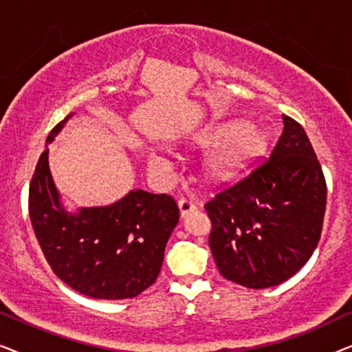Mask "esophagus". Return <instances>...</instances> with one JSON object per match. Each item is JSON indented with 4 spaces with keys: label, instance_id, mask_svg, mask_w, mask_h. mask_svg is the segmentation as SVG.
<instances>
[{
    "label": "esophagus",
    "instance_id": "34e87169",
    "mask_svg": "<svg viewBox=\"0 0 352 352\" xmlns=\"http://www.w3.org/2000/svg\"><path fill=\"white\" fill-rule=\"evenodd\" d=\"M195 210H197V205L194 204V201H190V200H187V199H181L179 200V211H181L182 218H186L187 214L194 213Z\"/></svg>",
    "mask_w": 352,
    "mask_h": 352
}]
</instances>
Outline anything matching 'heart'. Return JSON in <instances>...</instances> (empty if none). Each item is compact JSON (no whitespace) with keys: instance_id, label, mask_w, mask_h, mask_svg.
Masks as SVG:
<instances>
[{"instance_id":"b5f03b06","label":"heart","mask_w":352,"mask_h":352,"mask_svg":"<svg viewBox=\"0 0 352 352\" xmlns=\"http://www.w3.org/2000/svg\"><path fill=\"white\" fill-rule=\"evenodd\" d=\"M200 142L204 146L220 144L210 153L208 160H206V168H208L211 177L224 179V177L240 170L250 158H253L261 151L264 136L258 128L252 126V124L226 122L206 128L200 134ZM148 163L157 171L171 170V162L158 152H152L148 155Z\"/></svg>"}]
</instances>
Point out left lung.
Listing matches in <instances>:
<instances>
[{
	"mask_svg": "<svg viewBox=\"0 0 352 352\" xmlns=\"http://www.w3.org/2000/svg\"><path fill=\"white\" fill-rule=\"evenodd\" d=\"M280 118L282 134L267 160L205 205L221 276L254 290L295 276L314 253L324 224L320 163L301 124Z\"/></svg>",
	"mask_w": 352,
	"mask_h": 352,
	"instance_id": "obj_1",
	"label": "left lung"
}]
</instances>
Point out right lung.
<instances>
[{
	"mask_svg": "<svg viewBox=\"0 0 352 352\" xmlns=\"http://www.w3.org/2000/svg\"><path fill=\"white\" fill-rule=\"evenodd\" d=\"M70 113L50 133L28 192L30 221L57 277L96 300H126L160 274L179 210L170 195L133 189L105 206L69 211L50 170V148Z\"/></svg>",
	"mask_w": 352,
	"mask_h": 352,
	"instance_id": "obj_1",
	"label": "right lung"
}]
</instances>
